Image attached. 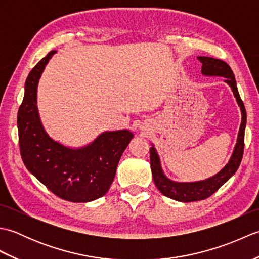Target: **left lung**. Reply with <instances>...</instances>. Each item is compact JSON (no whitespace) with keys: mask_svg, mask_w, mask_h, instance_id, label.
Wrapping results in <instances>:
<instances>
[{"mask_svg":"<svg viewBox=\"0 0 259 259\" xmlns=\"http://www.w3.org/2000/svg\"><path fill=\"white\" fill-rule=\"evenodd\" d=\"M197 59L199 60L202 64L201 73L203 75L224 76L225 82L232 88L234 96L241 110V123L237 137V144L235 146L234 152L232 157H230L228 163L217 175H214L212 177L206 180L196 181V183H176V181L170 180L164 176L162 171L160 159H159L155 147L150 148V166L152 171V178L153 181H155V185L157 186L158 190L168 198H171L174 200L183 202L202 200L214 194V192L221 188V187L226 183L236 171H237L241 159H243L245 146L244 139L247 115L244 102L240 99L237 84H236L233 70L230 69L229 65L225 61H223V60L209 57H198Z\"/></svg>","mask_w":259,"mask_h":259,"instance_id":"obj_1","label":"left lung"}]
</instances>
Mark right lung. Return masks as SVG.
<instances>
[{
  "label": "right lung",
  "mask_w": 259,
  "mask_h": 259,
  "mask_svg": "<svg viewBox=\"0 0 259 259\" xmlns=\"http://www.w3.org/2000/svg\"><path fill=\"white\" fill-rule=\"evenodd\" d=\"M51 51L31 70L18 112L21 157L27 170L61 199L72 202L96 200L107 194L121 156L133 139L129 130L106 131L90 145L72 149L51 139L41 123L36 107L40 76Z\"/></svg>",
  "instance_id": "right-lung-1"
}]
</instances>
